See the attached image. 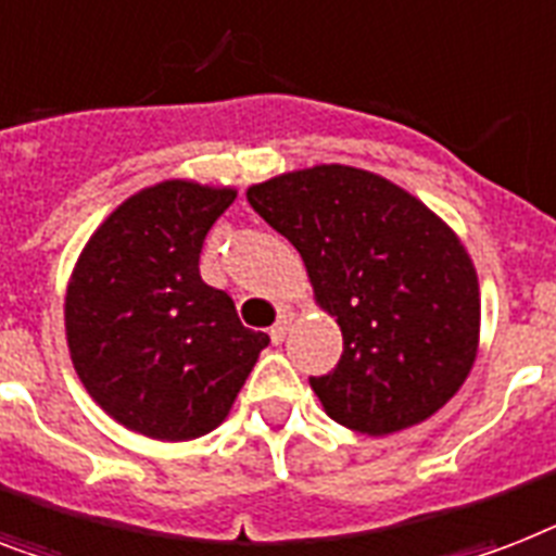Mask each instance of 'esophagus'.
Masks as SVG:
<instances>
[{
  "mask_svg": "<svg viewBox=\"0 0 556 556\" xmlns=\"http://www.w3.org/2000/svg\"><path fill=\"white\" fill-rule=\"evenodd\" d=\"M293 317H296V314H293L291 308H282L279 311V319L274 325H270V340L277 342H282L288 337V331H291V323H293Z\"/></svg>",
  "mask_w": 556,
  "mask_h": 556,
  "instance_id": "34e87169",
  "label": "esophagus"
}]
</instances>
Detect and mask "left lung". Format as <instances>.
Segmentation results:
<instances>
[{"label": "left lung", "mask_w": 556, "mask_h": 556, "mask_svg": "<svg viewBox=\"0 0 556 556\" xmlns=\"http://www.w3.org/2000/svg\"><path fill=\"white\" fill-rule=\"evenodd\" d=\"M248 202L300 251L342 356L311 377L325 414L386 437L448 403L480 345V282L440 216L386 176L314 165L251 185Z\"/></svg>", "instance_id": "1"}]
</instances>
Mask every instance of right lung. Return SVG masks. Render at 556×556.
<instances>
[{"mask_svg": "<svg viewBox=\"0 0 556 556\" xmlns=\"http://www.w3.org/2000/svg\"><path fill=\"white\" fill-rule=\"evenodd\" d=\"M233 188L165 179L99 225L67 282L65 333L93 403L151 440H197L231 410L268 333L200 277Z\"/></svg>", "mask_w": 556, "mask_h": 556, "instance_id": "obj_1", "label": "right lung"}]
</instances>
